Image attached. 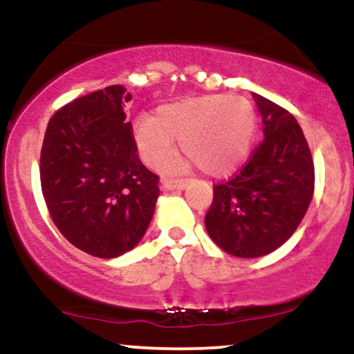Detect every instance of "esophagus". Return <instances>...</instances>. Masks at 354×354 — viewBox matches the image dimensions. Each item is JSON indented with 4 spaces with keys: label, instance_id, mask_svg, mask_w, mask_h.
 Masks as SVG:
<instances>
[{
    "label": "esophagus",
    "instance_id": "1",
    "mask_svg": "<svg viewBox=\"0 0 354 354\" xmlns=\"http://www.w3.org/2000/svg\"><path fill=\"white\" fill-rule=\"evenodd\" d=\"M188 186V180H163L161 188L163 189H185Z\"/></svg>",
    "mask_w": 354,
    "mask_h": 354
}]
</instances>
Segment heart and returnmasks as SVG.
<instances>
[{
  "mask_svg": "<svg viewBox=\"0 0 354 354\" xmlns=\"http://www.w3.org/2000/svg\"><path fill=\"white\" fill-rule=\"evenodd\" d=\"M256 131L251 103L239 96L209 95L169 103L154 120L135 123V143L151 168H163L171 160L174 141L181 151L211 176H225L250 154Z\"/></svg>",
  "mask_w": 354,
  "mask_h": 354,
  "instance_id": "heart-1",
  "label": "heart"
}]
</instances>
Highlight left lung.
<instances>
[{
  "instance_id": "left-lung-1",
  "label": "left lung",
  "mask_w": 354,
  "mask_h": 354,
  "mask_svg": "<svg viewBox=\"0 0 354 354\" xmlns=\"http://www.w3.org/2000/svg\"><path fill=\"white\" fill-rule=\"evenodd\" d=\"M253 98L265 140L241 171L214 186L205 218L209 238L238 258H259L284 245L315 191V165L301 126L273 101Z\"/></svg>"
}]
</instances>
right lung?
I'll return each instance as SVG.
<instances>
[{
	"label": "right lung",
	"mask_w": 354,
	"mask_h": 354,
	"mask_svg": "<svg viewBox=\"0 0 354 354\" xmlns=\"http://www.w3.org/2000/svg\"><path fill=\"white\" fill-rule=\"evenodd\" d=\"M120 84L89 93L53 115L39 178L53 223L96 258H118L145 236L160 196L158 176L140 161Z\"/></svg>",
	"instance_id": "1"
}]
</instances>
